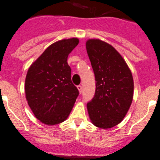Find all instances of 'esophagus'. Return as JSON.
Listing matches in <instances>:
<instances>
[{"label":"esophagus","instance_id":"34e87169","mask_svg":"<svg viewBox=\"0 0 160 160\" xmlns=\"http://www.w3.org/2000/svg\"><path fill=\"white\" fill-rule=\"evenodd\" d=\"M78 90H79V92L81 93L82 91V86H80V85L78 86Z\"/></svg>","mask_w":160,"mask_h":160}]
</instances>
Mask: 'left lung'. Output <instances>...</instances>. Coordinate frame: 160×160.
Instances as JSON below:
<instances>
[{"label":"left lung","mask_w":160,"mask_h":160,"mask_svg":"<svg viewBox=\"0 0 160 160\" xmlns=\"http://www.w3.org/2000/svg\"><path fill=\"white\" fill-rule=\"evenodd\" d=\"M86 47L96 81L94 97L87 103L89 118L97 127L112 128L123 120L132 102V75L111 45L90 39Z\"/></svg>","instance_id":"obj_1"}]
</instances>
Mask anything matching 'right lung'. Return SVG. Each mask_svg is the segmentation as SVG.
Returning <instances> with one entry per match:
<instances>
[{
	"instance_id": "1",
	"label": "right lung",
	"mask_w": 160,
	"mask_h": 160,
	"mask_svg": "<svg viewBox=\"0 0 160 160\" xmlns=\"http://www.w3.org/2000/svg\"><path fill=\"white\" fill-rule=\"evenodd\" d=\"M78 43V38L52 43L28 71L25 96L35 117L43 123L52 126L65 121L79 95L67 62Z\"/></svg>"
}]
</instances>
